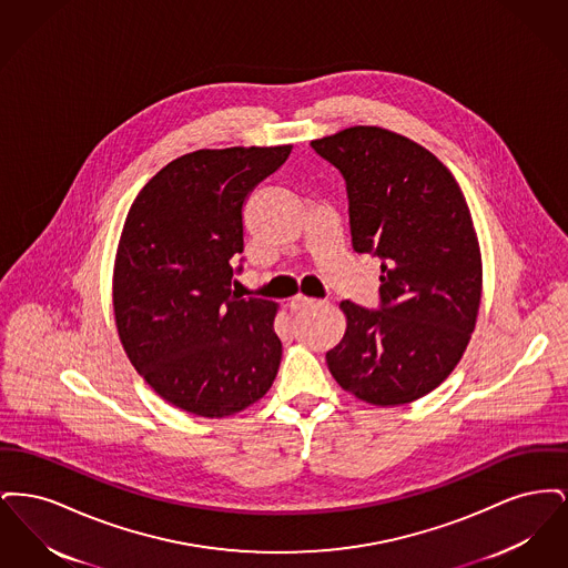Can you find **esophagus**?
Masks as SVG:
<instances>
[{"instance_id":"esophagus-1","label":"esophagus","mask_w":568,"mask_h":568,"mask_svg":"<svg viewBox=\"0 0 568 568\" xmlns=\"http://www.w3.org/2000/svg\"><path fill=\"white\" fill-rule=\"evenodd\" d=\"M313 304H315V300H313V297L302 296V294H297V296H294L292 300H290V308H292V313L306 311V308H311Z\"/></svg>"}]
</instances>
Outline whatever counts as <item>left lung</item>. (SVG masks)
Segmentation results:
<instances>
[{
    "label": "left lung",
    "instance_id": "left-lung-1",
    "mask_svg": "<svg viewBox=\"0 0 568 568\" xmlns=\"http://www.w3.org/2000/svg\"><path fill=\"white\" fill-rule=\"evenodd\" d=\"M347 183L352 243L381 264V311L343 300L341 343L325 353L336 383L375 406L436 389L466 352L484 294L479 239L449 168L377 125L311 142Z\"/></svg>",
    "mask_w": 568,
    "mask_h": 568
}]
</instances>
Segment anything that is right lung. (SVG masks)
<instances>
[{"label": "right lung", "instance_id": "1", "mask_svg": "<svg viewBox=\"0 0 568 568\" xmlns=\"http://www.w3.org/2000/svg\"><path fill=\"white\" fill-rule=\"evenodd\" d=\"M292 144L200 149L163 165L125 216L112 271L119 341L181 410L230 417L266 396L281 364L278 304L232 292L243 204Z\"/></svg>", "mask_w": 568, "mask_h": 568}]
</instances>
